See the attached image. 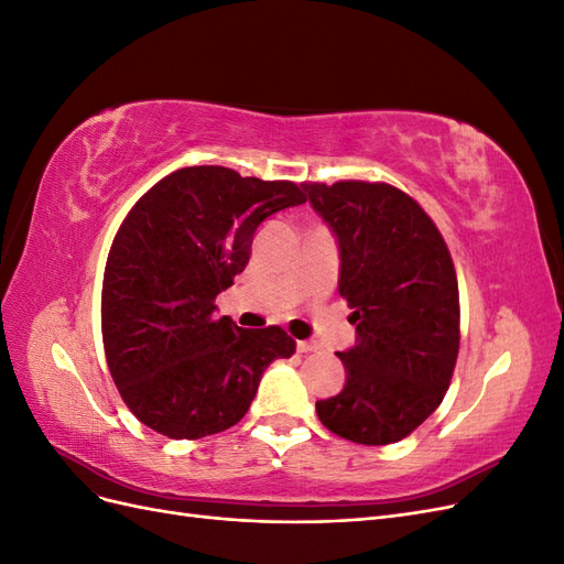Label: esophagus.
I'll use <instances>...</instances> for the list:
<instances>
[{
    "instance_id": "esophagus-1",
    "label": "esophagus",
    "mask_w": 564,
    "mask_h": 564,
    "mask_svg": "<svg viewBox=\"0 0 564 564\" xmlns=\"http://www.w3.org/2000/svg\"><path fill=\"white\" fill-rule=\"evenodd\" d=\"M296 350L299 352H313V350H317V344H313V340H296Z\"/></svg>"
}]
</instances>
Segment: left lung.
Here are the masks:
<instances>
[{
	"mask_svg": "<svg viewBox=\"0 0 564 564\" xmlns=\"http://www.w3.org/2000/svg\"><path fill=\"white\" fill-rule=\"evenodd\" d=\"M338 240V292L357 344L336 352L346 386L315 409L357 445L406 437L440 406L458 355V282L419 202L388 183H301Z\"/></svg>",
	"mask_w": 564,
	"mask_h": 564,
	"instance_id": "obj_1",
	"label": "left lung"
}]
</instances>
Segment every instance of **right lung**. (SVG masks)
Returning a JSON list of instances; mask_svg holds the SVG:
<instances>
[{
	"label": "right lung",
	"mask_w": 564,
	"mask_h": 564,
	"mask_svg": "<svg viewBox=\"0 0 564 564\" xmlns=\"http://www.w3.org/2000/svg\"><path fill=\"white\" fill-rule=\"evenodd\" d=\"M305 195L292 181L185 166L133 204L104 275L100 327L112 381L160 435L199 440L240 421L263 371L292 357L282 327L216 317V296L247 268L253 232Z\"/></svg>",
	"instance_id": "right-lung-1"
}]
</instances>
